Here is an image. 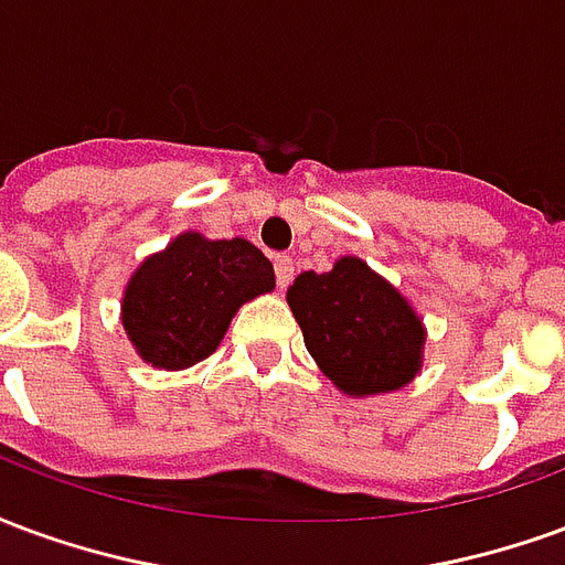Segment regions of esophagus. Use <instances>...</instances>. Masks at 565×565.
Returning a JSON list of instances; mask_svg holds the SVG:
<instances>
[{
    "label": "esophagus",
    "mask_w": 565,
    "mask_h": 565,
    "mask_svg": "<svg viewBox=\"0 0 565 565\" xmlns=\"http://www.w3.org/2000/svg\"><path fill=\"white\" fill-rule=\"evenodd\" d=\"M294 271H296V263L290 257H275V281H278V287H287V284L294 281Z\"/></svg>",
    "instance_id": "obj_1"
}]
</instances>
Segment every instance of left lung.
I'll return each mask as SVG.
<instances>
[{
	"instance_id": "left-lung-1",
	"label": "left lung",
	"mask_w": 565,
	"mask_h": 565,
	"mask_svg": "<svg viewBox=\"0 0 565 565\" xmlns=\"http://www.w3.org/2000/svg\"><path fill=\"white\" fill-rule=\"evenodd\" d=\"M287 302L308 354L348 396L399 391L420 372L424 323L360 257H342L323 275L302 271Z\"/></svg>"
}]
</instances>
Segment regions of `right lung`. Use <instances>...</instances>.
Here are the masks:
<instances>
[{
  "mask_svg": "<svg viewBox=\"0 0 565 565\" xmlns=\"http://www.w3.org/2000/svg\"><path fill=\"white\" fill-rule=\"evenodd\" d=\"M269 290L275 269L259 247L184 233L132 271L124 330L150 366H196L217 351L235 311Z\"/></svg>",
  "mask_w": 565,
  "mask_h": 565,
  "instance_id": "obj_1",
  "label": "right lung"
}]
</instances>
